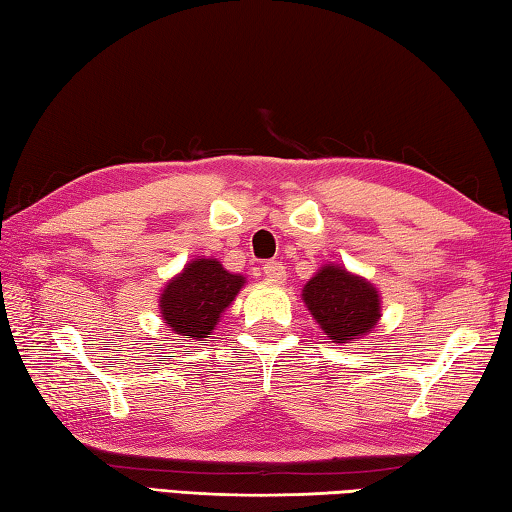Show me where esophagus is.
I'll return each instance as SVG.
<instances>
[{
  "mask_svg": "<svg viewBox=\"0 0 512 512\" xmlns=\"http://www.w3.org/2000/svg\"><path fill=\"white\" fill-rule=\"evenodd\" d=\"M263 272H265V279L274 283V285H283L285 279H288V274H285V267L281 263H276V261L265 263Z\"/></svg>",
  "mask_w": 512,
  "mask_h": 512,
  "instance_id": "34e87169",
  "label": "esophagus"
}]
</instances>
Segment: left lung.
Instances as JSON below:
<instances>
[{"label":"left lung","mask_w":512,"mask_h":512,"mask_svg":"<svg viewBox=\"0 0 512 512\" xmlns=\"http://www.w3.org/2000/svg\"><path fill=\"white\" fill-rule=\"evenodd\" d=\"M303 303L335 344H353L380 319V294L362 276L324 265L303 288Z\"/></svg>","instance_id":"1"}]
</instances>
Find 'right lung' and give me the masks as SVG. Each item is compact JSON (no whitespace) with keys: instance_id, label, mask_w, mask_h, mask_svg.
Returning <instances> with one entry per match:
<instances>
[{"instance_id":"right-lung-1","label":"right lung","mask_w":512,"mask_h":512,"mask_svg":"<svg viewBox=\"0 0 512 512\" xmlns=\"http://www.w3.org/2000/svg\"><path fill=\"white\" fill-rule=\"evenodd\" d=\"M242 285L245 276L227 272L215 258H195L161 290V319L175 335L204 342Z\"/></svg>"}]
</instances>
